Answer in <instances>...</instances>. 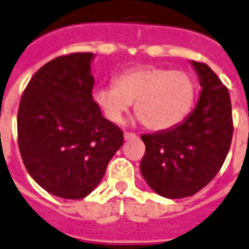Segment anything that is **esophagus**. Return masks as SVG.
I'll return each mask as SVG.
<instances>
[{
    "mask_svg": "<svg viewBox=\"0 0 249 249\" xmlns=\"http://www.w3.org/2000/svg\"><path fill=\"white\" fill-rule=\"evenodd\" d=\"M123 136H124V140H130V139L138 138V136H136V134H134V132H128V131H127V132H124V135H123Z\"/></svg>",
    "mask_w": 249,
    "mask_h": 249,
    "instance_id": "34e87169",
    "label": "esophagus"
}]
</instances>
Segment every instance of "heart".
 Segmentation results:
<instances>
[{
    "mask_svg": "<svg viewBox=\"0 0 249 249\" xmlns=\"http://www.w3.org/2000/svg\"><path fill=\"white\" fill-rule=\"evenodd\" d=\"M196 86L186 71L156 66L131 69L117 76L114 87L94 90L93 101L113 123L122 121L131 103L146 128L165 131L182 122L194 105Z\"/></svg>",
    "mask_w": 249,
    "mask_h": 249,
    "instance_id": "1",
    "label": "heart"
}]
</instances>
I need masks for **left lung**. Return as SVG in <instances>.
Listing matches in <instances>:
<instances>
[{"instance_id":"left-lung-1","label":"left lung","mask_w":249,"mask_h":249,"mask_svg":"<svg viewBox=\"0 0 249 249\" xmlns=\"http://www.w3.org/2000/svg\"><path fill=\"white\" fill-rule=\"evenodd\" d=\"M191 63L203 88L194 111L173 128L142 135L140 171L152 190L167 198L192 196L218 174L234 131L229 89L207 63Z\"/></svg>"}]
</instances>
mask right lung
<instances>
[{"label":"right lung","instance_id":"add662e5","mask_svg":"<svg viewBox=\"0 0 249 249\" xmlns=\"http://www.w3.org/2000/svg\"><path fill=\"white\" fill-rule=\"evenodd\" d=\"M92 53L61 55L38 69L18 109V145L27 171L49 194L83 198L101 182L123 144L92 97Z\"/></svg>","mask_w":249,"mask_h":249}]
</instances>
